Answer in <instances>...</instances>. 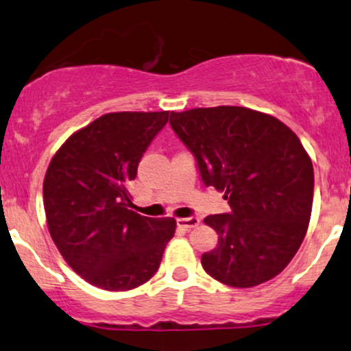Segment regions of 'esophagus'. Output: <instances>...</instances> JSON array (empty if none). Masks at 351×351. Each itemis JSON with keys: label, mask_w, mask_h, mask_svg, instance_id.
<instances>
[{"label": "esophagus", "mask_w": 351, "mask_h": 351, "mask_svg": "<svg viewBox=\"0 0 351 351\" xmlns=\"http://www.w3.org/2000/svg\"><path fill=\"white\" fill-rule=\"evenodd\" d=\"M198 224H199L198 217H180V219H177V226L185 230L193 229V227H197Z\"/></svg>", "instance_id": "34e87169"}]
</instances>
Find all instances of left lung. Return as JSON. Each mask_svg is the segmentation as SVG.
<instances>
[{
  "label": "left lung",
  "mask_w": 351,
  "mask_h": 351,
  "mask_svg": "<svg viewBox=\"0 0 351 351\" xmlns=\"http://www.w3.org/2000/svg\"><path fill=\"white\" fill-rule=\"evenodd\" d=\"M169 122L197 158L204 185L224 192L232 208V215L204 217L219 235L202 256L204 271L237 289L280 274L306 235L313 208V162L297 134L243 106L172 111Z\"/></svg>",
  "instance_id": "obj_1"
}]
</instances>
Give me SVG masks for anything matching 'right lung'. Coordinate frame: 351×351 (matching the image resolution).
I'll return each instance as SVG.
<instances>
[{"label": "right lung", "mask_w": 351, "mask_h": 351, "mask_svg": "<svg viewBox=\"0 0 351 351\" xmlns=\"http://www.w3.org/2000/svg\"><path fill=\"white\" fill-rule=\"evenodd\" d=\"M169 111L108 112L74 132L43 180L48 230L64 261L88 284L124 292L158 271L174 217L132 211L130 180Z\"/></svg>", "instance_id": "add662e5"}]
</instances>
